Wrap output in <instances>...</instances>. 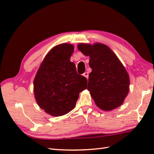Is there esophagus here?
<instances>
[{"mask_svg": "<svg viewBox=\"0 0 154 154\" xmlns=\"http://www.w3.org/2000/svg\"><path fill=\"white\" fill-rule=\"evenodd\" d=\"M83 76H85L87 79H88V73L87 72H85L83 74Z\"/></svg>", "mask_w": 154, "mask_h": 154, "instance_id": "1", "label": "esophagus"}]
</instances>
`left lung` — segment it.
Returning a JSON list of instances; mask_svg holds the SVG:
<instances>
[{
    "label": "left lung",
    "instance_id": "1",
    "mask_svg": "<svg viewBox=\"0 0 154 154\" xmlns=\"http://www.w3.org/2000/svg\"><path fill=\"white\" fill-rule=\"evenodd\" d=\"M79 51L89 57L92 72L87 89L100 109L110 111L122 105L129 92L128 74L116 54L101 43H80Z\"/></svg>",
    "mask_w": 154,
    "mask_h": 154
}]
</instances>
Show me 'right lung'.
Segmentation results:
<instances>
[{
	"label": "right lung",
	"mask_w": 154,
	"mask_h": 154,
	"mask_svg": "<svg viewBox=\"0 0 154 154\" xmlns=\"http://www.w3.org/2000/svg\"><path fill=\"white\" fill-rule=\"evenodd\" d=\"M74 45L64 43L51 49L46 54L34 79V94L40 108L58 117L71 112L80 92L86 89L85 77L76 72L70 61Z\"/></svg>",
	"instance_id": "add662e5"
}]
</instances>
